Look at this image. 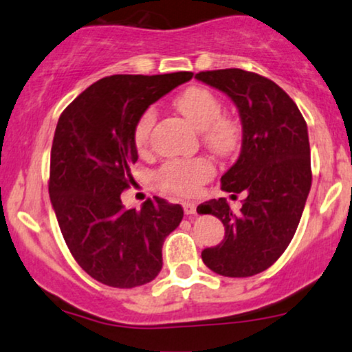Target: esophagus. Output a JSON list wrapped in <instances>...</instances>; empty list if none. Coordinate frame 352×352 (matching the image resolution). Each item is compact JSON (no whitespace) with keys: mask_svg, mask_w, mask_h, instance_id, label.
<instances>
[{"mask_svg":"<svg viewBox=\"0 0 352 352\" xmlns=\"http://www.w3.org/2000/svg\"><path fill=\"white\" fill-rule=\"evenodd\" d=\"M183 209L186 216H194V214H196V204H194V202H183Z\"/></svg>","mask_w":352,"mask_h":352,"instance_id":"obj_1","label":"esophagus"}]
</instances>
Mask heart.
I'll return each instance as SVG.
<instances>
[{
    "label": "heart",
    "mask_w": 352,
    "mask_h": 352,
    "mask_svg": "<svg viewBox=\"0 0 352 352\" xmlns=\"http://www.w3.org/2000/svg\"><path fill=\"white\" fill-rule=\"evenodd\" d=\"M173 105L194 126L199 128L202 142L217 155H230L241 143V123L232 115L222 113L221 100L206 87H188L176 95ZM155 122L156 111L153 109L144 110L136 122L135 144L138 150L146 148ZM212 173V163L202 156L192 160H169L155 173V179L163 189L181 196H191Z\"/></svg>",
    "instance_id": "heart-1"
}]
</instances>
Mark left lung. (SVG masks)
<instances>
[{
    "instance_id": "obj_1",
    "label": "left lung",
    "mask_w": 352,
    "mask_h": 352,
    "mask_svg": "<svg viewBox=\"0 0 352 352\" xmlns=\"http://www.w3.org/2000/svg\"><path fill=\"white\" fill-rule=\"evenodd\" d=\"M197 80L229 95L242 120L239 160L221 177L226 192L243 194L241 212L226 197L197 206L224 224L216 247L202 250V262L219 275L243 278L272 267L292 242L311 188L308 128L282 87L242 69L206 70Z\"/></svg>"
}]
</instances>
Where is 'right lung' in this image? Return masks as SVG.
Here are the masks:
<instances>
[{
  "instance_id": "right-lung-1",
  "label": "right lung",
  "mask_w": 352,
  "mask_h": 352,
  "mask_svg": "<svg viewBox=\"0 0 352 352\" xmlns=\"http://www.w3.org/2000/svg\"><path fill=\"white\" fill-rule=\"evenodd\" d=\"M191 78L192 72L103 77L59 117L49 196L70 254L97 282L140 287L163 267L164 239L179 226L183 208L155 197L140 210L125 209L120 196L135 184L138 118Z\"/></svg>"
}]
</instances>
